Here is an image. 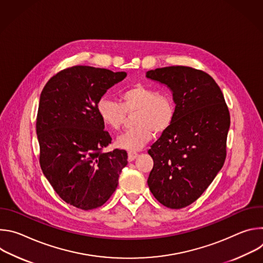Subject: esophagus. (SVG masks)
I'll use <instances>...</instances> for the list:
<instances>
[{"label":"esophagus","instance_id":"esophagus-1","mask_svg":"<svg viewBox=\"0 0 263 263\" xmlns=\"http://www.w3.org/2000/svg\"><path fill=\"white\" fill-rule=\"evenodd\" d=\"M137 156H138V154L136 152H132V151L128 152V160L129 161H133Z\"/></svg>","mask_w":263,"mask_h":263}]
</instances>
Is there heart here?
<instances>
[{
  "mask_svg": "<svg viewBox=\"0 0 263 263\" xmlns=\"http://www.w3.org/2000/svg\"><path fill=\"white\" fill-rule=\"evenodd\" d=\"M98 115L111 130L118 131L126 121L127 114L134 112L135 127L127 130L118 138V145L129 151L144 146L155 133H162L172 125L176 116L174 99L168 92L136 84L121 93V103L103 97L97 104Z\"/></svg>",
  "mask_w": 263,
  "mask_h": 263,
  "instance_id": "obj_1",
  "label": "heart"
}]
</instances>
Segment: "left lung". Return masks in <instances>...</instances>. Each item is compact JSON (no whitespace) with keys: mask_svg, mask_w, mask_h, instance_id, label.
I'll return each mask as SVG.
<instances>
[{"mask_svg":"<svg viewBox=\"0 0 263 263\" xmlns=\"http://www.w3.org/2000/svg\"><path fill=\"white\" fill-rule=\"evenodd\" d=\"M166 85L176 104L175 119L147 153L154 161L148 189L163 206L180 209L198 200L226 159L230 114L213 78L190 66L146 71Z\"/></svg>","mask_w":263,"mask_h":263,"instance_id":"obj_1","label":"left lung"}]
</instances>
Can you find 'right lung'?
<instances>
[{"instance_id":"add662e5","label":"right lung","mask_w":263,"mask_h":263,"mask_svg":"<svg viewBox=\"0 0 263 263\" xmlns=\"http://www.w3.org/2000/svg\"><path fill=\"white\" fill-rule=\"evenodd\" d=\"M126 76L76 65L56 73L42 91L36 119L41 167L57 195L73 207L91 210L105 204L128 163L125 149L102 152L111 137L97 111L107 89Z\"/></svg>"}]
</instances>
